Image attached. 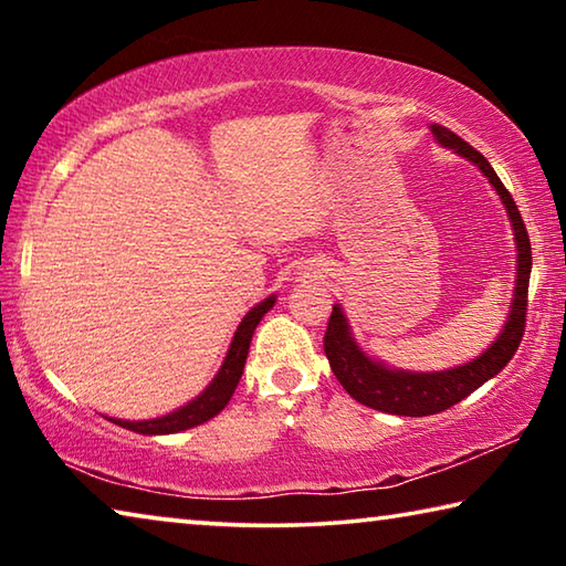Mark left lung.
Returning <instances> with one entry per match:
<instances>
[{"mask_svg":"<svg viewBox=\"0 0 566 566\" xmlns=\"http://www.w3.org/2000/svg\"><path fill=\"white\" fill-rule=\"evenodd\" d=\"M432 137L439 147H447L457 151L479 167V171L490 179L496 195H500L502 205L506 209V217L512 222L514 244H516V280H514V296L510 314L502 332L496 339L486 347L479 357L472 361L459 364L452 369L442 371H407L397 367H387L385 361L369 357L357 339H354L347 314L339 304L332 306V317L327 324V334H324V354H327L329 367L339 385L347 389L352 399L359 405L371 407L377 411H387V415L397 417H429L437 411H444L454 407L457 401L472 395L484 381L500 375V371L510 364L516 347H520L524 324H526V292H530V274H532V244L526 227L522 222L520 209H516L514 199L506 187L496 177L490 161H486L479 151L457 137L452 129L442 127V124H432L429 127Z\"/></svg>","mask_w":566,"mask_h":566,"instance_id":"obj_1","label":"left lung"}]
</instances>
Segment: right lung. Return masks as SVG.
<instances>
[{
  "label": "right lung",
  "mask_w": 566,
  "mask_h": 566,
  "mask_svg": "<svg viewBox=\"0 0 566 566\" xmlns=\"http://www.w3.org/2000/svg\"><path fill=\"white\" fill-rule=\"evenodd\" d=\"M274 302H276V296L272 294L244 314V319L239 322V327L234 332L232 344H229L222 367H219L214 379L209 381L202 395H197L195 399L187 401L185 407H179L175 411H169V415L157 417V419H142V421H129V419H117V417H107V419L114 421V424L129 429V432L157 437V434L185 432V429L205 424V421L217 417L219 411L229 405V399H232L239 379H242L244 361L249 354V342H252V337H254L256 324H260L264 314L272 310Z\"/></svg>",
  "instance_id": "1"
}]
</instances>
